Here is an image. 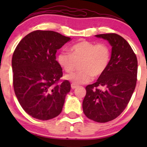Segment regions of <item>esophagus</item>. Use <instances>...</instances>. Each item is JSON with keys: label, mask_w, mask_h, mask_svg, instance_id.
I'll list each match as a JSON object with an SVG mask.
<instances>
[{"label": "esophagus", "mask_w": 147, "mask_h": 147, "mask_svg": "<svg viewBox=\"0 0 147 147\" xmlns=\"http://www.w3.org/2000/svg\"><path fill=\"white\" fill-rule=\"evenodd\" d=\"M77 87H78V85H77V84H74V83H72V84H71V88H72V90L77 88Z\"/></svg>", "instance_id": "obj_1"}]
</instances>
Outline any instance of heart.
<instances>
[{
  "label": "heart",
  "mask_w": 147,
  "mask_h": 147,
  "mask_svg": "<svg viewBox=\"0 0 147 147\" xmlns=\"http://www.w3.org/2000/svg\"><path fill=\"white\" fill-rule=\"evenodd\" d=\"M111 50L105 43L95 44L89 41H81L70 47V53L62 51L57 56V62L66 72H71L80 63L82 70L72 72L65 79L75 84L91 82L93 76L97 78L106 70L110 61Z\"/></svg>",
  "instance_id": "b5f03b06"
}]
</instances>
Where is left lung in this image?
I'll return each mask as SVG.
<instances>
[{
	"label": "left lung",
	"mask_w": 147,
	"mask_h": 147,
	"mask_svg": "<svg viewBox=\"0 0 147 147\" xmlns=\"http://www.w3.org/2000/svg\"><path fill=\"white\" fill-rule=\"evenodd\" d=\"M95 36L109 42L112 54L106 70L86 87L82 108L87 118L104 123L117 117L128 105L137 84L138 65L137 56L122 37L115 33Z\"/></svg>",
	"instance_id": "left-lung-1"
}]
</instances>
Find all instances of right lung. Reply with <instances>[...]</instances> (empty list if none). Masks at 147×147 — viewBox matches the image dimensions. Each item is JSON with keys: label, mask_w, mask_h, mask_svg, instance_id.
<instances>
[{"label": "right lung", "mask_w": 147, "mask_h": 147, "mask_svg": "<svg viewBox=\"0 0 147 147\" xmlns=\"http://www.w3.org/2000/svg\"><path fill=\"white\" fill-rule=\"evenodd\" d=\"M71 40L51 30L28 34L16 47L12 57L13 87L25 112L40 120L51 119L62 112L70 83L64 80L56 60L57 50Z\"/></svg>", "instance_id": "1"}]
</instances>
